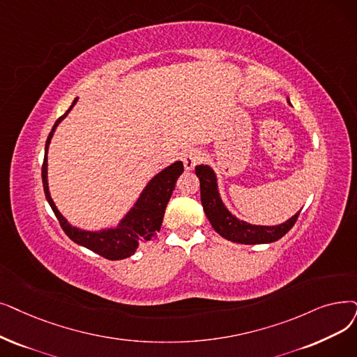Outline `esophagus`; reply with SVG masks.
Listing matches in <instances>:
<instances>
[{"label":"esophagus","mask_w":357,"mask_h":357,"mask_svg":"<svg viewBox=\"0 0 357 357\" xmlns=\"http://www.w3.org/2000/svg\"><path fill=\"white\" fill-rule=\"evenodd\" d=\"M201 159H203V153H201L198 149H190L188 151H185L182 162H183L185 169L191 170L195 165H198L201 162Z\"/></svg>","instance_id":"1"}]
</instances>
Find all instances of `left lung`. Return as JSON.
<instances>
[{"label": "left lung", "mask_w": 357, "mask_h": 357, "mask_svg": "<svg viewBox=\"0 0 357 357\" xmlns=\"http://www.w3.org/2000/svg\"><path fill=\"white\" fill-rule=\"evenodd\" d=\"M195 174L199 179L201 204H203L207 219L217 234L227 241L245 245L275 242L283 238L298 220L301 211L278 226H255L242 222L222 203L219 191H217V179L211 167L199 165L195 167Z\"/></svg>", "instance_id": "1"}]
</instances>
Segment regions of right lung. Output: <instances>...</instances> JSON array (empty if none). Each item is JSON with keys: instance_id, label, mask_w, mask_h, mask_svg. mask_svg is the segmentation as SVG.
I'll return each mask as SVG.
<instances>
[{"instance_id": "right-lung-1", "label": "right lung", "mask_w": 357, "mask_h": 357, "mask_svg": "<svg viewBox=\"0 0 357 357\" xmlns=\"http://www.w3.org/2000/svg\"><path fill=\"white\" fill-rule=\"evenodd\" d=\"M75 102L77 99H74L71 107L75 105ZM71 107L63 116L56 119L45 144V158L42 163V182L45 197L48 199L52 211L55 213L61 227H63L66 235L71 241L83 245L87 250L102 255L106 259L116 261L131 257L142 242L151 241L158 236V231L160 230L163 222L166 206L169 203L170 195H172V191L175 190L176 179L183 172V165L182 162H175L174 165L167 166L160 174L154 176L147 183V187L144 188L140 198H138L132 210L121 220L119 226L100 231H87L73 227L55 207L50 195L48 179H46V167H48V156L46 154H48L51 138L56 126L67 116Z\"/></svg>"}]
</instances>
